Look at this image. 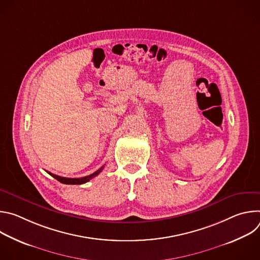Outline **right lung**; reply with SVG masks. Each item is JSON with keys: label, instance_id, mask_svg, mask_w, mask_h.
<instances>
[{"label": "right lung", "instance_id": "1", "mask_svg": "<svg viewBox=\"0 0 260 260\" xmlns=\"http://www.w3.org/2000/svg\"><path fill=\"white\" fill-rule=\"evenodd\" d=\"M103 169H104V166H103L100 170H98L96 172H94L93 174H91V175H89V176H86V177H82V178H66V177H60V176L54 175V174L49 173V172H47V173H48L50 176H52L54 179H56L57 181H59L60 183H63V184H83V183L88 182L89 180H91V179L94 178L95 176H98V175L102 172Z\"/></svg>", "mask_w": 260, "mask_h": 260}]
</instances>
